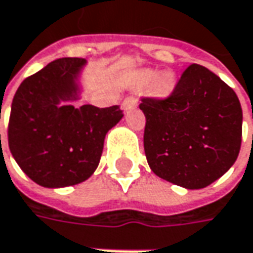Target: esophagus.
<instances>
[{"mask_svg":"<svg viewBox=\"0 0 253 253\" xmlns=\"http://www.w3.org/2000/svg\"><path fill=\"white\" fill-rule=\"evenodd\" d=\"M138 105V98H135V96H127L126 99L123 100V109L128 110V109H133Z\"/></svg>","mask_w":253,"mask_h":253,"instance_id":"34e87169","label":"esophagus"}]
</instances>
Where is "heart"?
I'll use <instances>...</instances> for the list:
<instances>
[{
  "label": "heart",
  "mask_w": 253,
  "mask_h": 253,
  "mask_svg": "<svg viewBox=\"0 0 253 253\" xmlns=\"http://www.w3.org/2000/svg\"><path fill=\"white\" fill-rule=\"evenodd\" d=\"M155 71L153 70H145L143 73V78L145 81H151L154 80V77H155ZM173 86H175V77L172 73H162L158 78H157V81H155V89L158 93H161V95H168L170 93V91L173 89Z\"/></svg>",
  "instance_id": "obj_1"
}]
</instances>
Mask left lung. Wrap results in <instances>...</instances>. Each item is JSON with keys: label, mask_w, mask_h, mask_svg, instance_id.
<instances>
[{"label": "left lung", "mask_w": 253, "mask_h": 253, "mask_svg": "<svg viewBox=\"0 0 253 253\" xmlns=\"http://www.w3.org/2000/svg\"><path fill=\"white\" fill-rule=\"evenodd\" d=\"M144 151L154 173L202 189L237 161L242 109L237 93L209 68L192 64L165 99L143 98Z\"/></svg>", "instance_id": "left-lung-1"}]
</instances>
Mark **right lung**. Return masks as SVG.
I'll return each mask as SVG.
<instances>
[{
  "label": "right lung",
  "mask_w": 253,
  "mask_h": 253,
  "mask_svg": "<svg viewBox=\"0 0 253 253\" xmlns=\"http://www.w3.org/2000/svg\"><path fill=\"white\" fill-rule=\"evenodd\" d=\"M85 60L51 61L19 85L11 106L8 144L21 169L44 187L78 185L98 168L105 135L123 112L61 102L80 98L78 78Z\"/></svg>",
  "instance_id": "obj_1"
}]
</instances>
